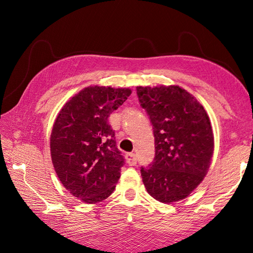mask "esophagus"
I'll return each instance as SVG.
<instances>
[{"label": "esophagus", "mask_w": 253, "mask_h": 253, "mask_svg": "<svg viewBox=\"0 0 253 253\" xmlns=\"http://www.w3.org/2000/svg\"><path fill=\"white\" fill-rule=\"evenodd\" d=\"M126 162L128 165L130 166H135L137 164V158L135 153H127L126 154Z\"/></svg>", "instance_id": "1"}]
</instances>
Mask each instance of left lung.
Returning <instances> with one entry per match:
<instances>
[{
    "label": "left lung",
    "instance_id": "8db88e82",
    "mask_svg": "<svg viewBox=\"0 0 253 253\" xmlns=\"http://www.w3.org/2000/svg\"><path fill=\"white\" fill-rule=\"evenodd\" d=\"M153 126L155 158L141 176L148 193L162 203L182 200L200 185L211 164L214 136L200 102L178 85L137 87Z\"/></svg>",
    "mask_w": 253,
    "mask_h": 253
}]
</instances>
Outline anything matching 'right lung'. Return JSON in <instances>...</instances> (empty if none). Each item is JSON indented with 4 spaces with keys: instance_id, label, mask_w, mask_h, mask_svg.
<instances>
[{
    "instance_id": "add662e5",
    "label": "right lung",
    "mask_w": 253,
    "mask_h": 253,
    "mask_svg": "<svg viewBox=\"0 0 253 253\" xmlns=\"http://www.w3.org/2000/svg\"><path fill=\"white\" fill-rule=\"evenodd\" d=\"M131 94L129 88L90 85L58 113L50 139L58 179L74 197L93 204L112 195L124 158L107 118Z\"/></svg>"
}]
</instances>
